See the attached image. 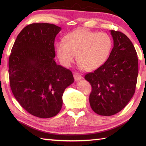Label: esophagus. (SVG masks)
<instances>
[{"instance_id": "1", "label": "esophagus", "mask_w": 146, "mask_h": 146, "mask_svg": "<svg viewBox=\"0 0 146 146\" xmlns=\"http://www.w3.org/2000/svg\"><path fill=\"white\" fill-rule=\"evenodd\" d=\"M73 76H74V78H75V80L76 82H78V81H79V80L82 79V76L76 72L73 73Z\"/></svg>"}]
</instances>
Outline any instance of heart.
I'll return each instance as SVG.
<instances>
[{"label": "heart", "instance_id": "1", "mask_svg": "<svg viewBox=\"0 0 146 146\" xmlns=\"http://www.w3.org/2000/svg\"><path fill=\"white\" fill-rule=\"evenodd\" d=\"M111 48L112 40L108 34L80 29L68 34L64 41L57 42L56 54L66 67L71 66L77 54L80 68L93 71L106 62Z\"/></svg>", "mask_w": 146, "mask_h": 146}]
</instances>
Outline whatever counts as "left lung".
I'll list each match as a JSON object with an SVG mask.
<instances>
[{"mask_svg": "<svg viewBox=\"0 0 146 146\" xmlns=\"http://www.w3.org/2000/svg\"><path fill=\"white\" fill-rule=\"evenodd\" d=\"M113 48L106 62L85 76L92 91L89 102L96 113L110 116L124 108L134 95L138 76V58L131 40L111 30Z\"/></svg>", "mask_w": 146, "mask_h": 146, "instance_id": "1", "label": "left lung"}]
</instances>
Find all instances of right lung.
I'll use <instances>...</instances> for the list:
<instances>
[{"label":"right lung","mask_w":146,"mask_h":146,"mask_svg":"<svg viewBox=\"0 0 146 146\" xmlns=\"http://www.w3.org/2000/svg\"><path fill=\"white\" fill-rule=\"evenodd\" d=\"M61 30L54 24H29L19 34L9 56L15 99L27 112L43 119L60 112L65 89L74 82L71 71L54 59V39Z\"/></svg>","instance_id":"right-lung-1"}]
</instances>
